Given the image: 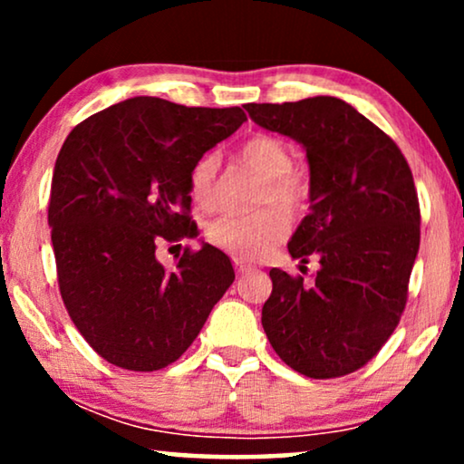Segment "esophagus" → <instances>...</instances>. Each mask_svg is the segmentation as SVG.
<instances>
[{"mask_svg":"<svg viewBox=\"0 0 464 464\" xmlns=\"http://www.w3.org/2000/svg\"><path fill=\"white\" fill-rule=\"evenodd\" d=\"M234 268H237V275H245V272L249 270V266L243 264V262H238V259H237V262H234Z\"/></svg>","mask_w":464,"mask_h":464,"instance_id":"34e87169","label":"esophagus"}]
</instances>
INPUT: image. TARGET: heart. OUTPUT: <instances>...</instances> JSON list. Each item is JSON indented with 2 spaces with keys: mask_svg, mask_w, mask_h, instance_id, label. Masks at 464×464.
Wrapping results in <instances>:
<instances>
[{
  "mask_svg": "<svg viewBox=\"0 0 464 464\" xmlns=\"http://www.w3.org/2000/svg\"><path fill=\"white\" fill-rule=\"evenodd\" d=\"M237 156L246 169L262 177L256 194L257 207H276L287 218L304 211L310 183L306 175L294 169L287 143L272 135H253L240 145ZM218 170L219 160L215 154L200 156L189 169V194L202 211H213L218 205ZM277 212L262 208L251 215H221L207 227L208 243L245 262L264 256L287 232V221Z\"/></svg>",
  "mask_w": 464,
  "mask_h": 464,
  "instance_id": "b5f03b06",
  "label": "heart"
}]
</instances>
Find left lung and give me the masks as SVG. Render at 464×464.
<instances>
[{"instance_id":"8db88e82","label":"left lung","mask_w":464,"mask_h":464,"mask_svg":"<svg viewBox=\"0 0 464 464\" xmlns=\"http://www.w3.org/2000/svg\"><path fill=\"white\" fill-rule=\"evenodd\" d=\"M253 122L306 148L310 213L291 257L319 262L313 283L272 268L262 325L291 370L327 380L357 372L391 338L420 246L410 164L376 124L335 97L245 105ZM306 266H300V270Z\"/></svg>"}]
</instances>
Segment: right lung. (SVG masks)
Instances as JSON below:
<instances>
[{"label": "right lung", "mask_w": 464, "mask_h": 464, "mask_svg": "<svg viewBox=\"0 0 464 464\" xmlns=\"http://www.w3.org/2000/svg\"><path fill=\"white\" fill-rule=\"evenodd\" d=\"M246 120L240 107L126 99L86 118L63 143L50 188L56 278L84 340L111 365L162 370L181 357L234 281L211 245L175 268L158 246L198 237L189 169Z\"/></svg>", "instance_id": "add662e5"}]
</instances>
